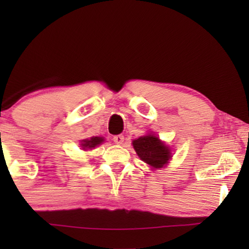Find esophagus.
I'll list each match as a JSON object with an SVG mask.
<instances>
[{
	"label": "esophagus",
	"instance_id": "obj_1",
	"mask_svg": "<svg viewBox=\"0 0 249 249\" xmlns=\"http://www.w3.org/2000/svg\"><path fill=\"white\" fill-rule=\"evenodd\" d=\"M113 142H115V144L121 145V144H124V137L122 135H117V136H114V137H113Z\"/></svg>",
	"mask_w": 249,
	"mask_h": 249
}]
</instances>
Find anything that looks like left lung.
I'll return each instance as SVG.
<instances>
[{"mask_svg":"<svg viewBox=\"0 0 249 249\" xmlns=\"http://www.w3.org/2000/svg\"><path fill=\"white\" fill-rule=\"evenodd\" d=\"M137 155L153 169L163 168L172 158L171 149L155 135L148 134L132 141Z\"/></svg>","mask_w":249,"mask_h":249,"instance_id":"left-lung-1","label":"left lung"}]
</instances>
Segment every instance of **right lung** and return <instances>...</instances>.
<instances>
[{
    "label": "right lung",
    "instance_id": "obj_1",
    "mask_svg": "<svg viewBox=\"0 0 249 249\" xmlns=\"http://www.w3.org/2000/svg\"><path fill=\"white\" fill-rule=\"evenodd\" d=\"M103 142H104L103 137H91L89 139H84V141H81L80 145L81 147H83V149H91V148H95L98 145H101Z\"/></svg>",
    "mask_w": 249,
    "mask_h": 249
}]
</instances>
